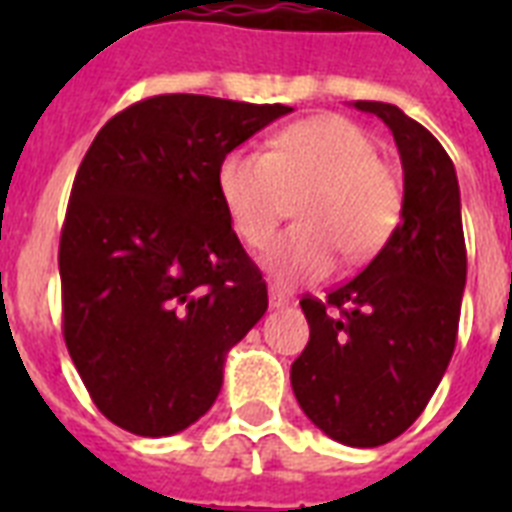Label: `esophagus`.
Masks as SVG:
<instances>
[{
  "label": "esophagus",
  "mask_w": 512,
  "mask_h": 512,
  "mask_svg": "<svg viewBox=\"0 0 512 512\" xmlns=\"http://www.w3.org/2000/svg\"><path fill=\"white\" fill-rule=\"evenodd\" d=\"M268 303H271V308H284V305H289V297L281 289L271 287L268 289Z\"/></svg>",
  "instance_id": "1"
}]
</instances>
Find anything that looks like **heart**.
<instances>
[{"instance_id": "obj_1", "label": "heart", "mask_w": 512, "mask_h": 512, "mask_svg": "<svg viewBox=\"0 0 512 512\" xmlns=\"http://www.w3.org/2000/svg\"><path fill=\"white\" fill-rule=\"evenodd\" d=\"M217 191L233 231L263 247L289 199L297 225L271 241L268 271L284 284L335 268L337 252L358 263L380 252L401 217V185L377 143L345 116L321 114L276 132L265 151L233 148L217 167Z\"/></svg>"}]
</instances>
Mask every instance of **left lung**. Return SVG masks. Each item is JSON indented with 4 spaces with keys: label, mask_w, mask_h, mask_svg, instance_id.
<instances>
[{
    "label": "left lung",
    "mask_w": 512,
    "mask_h": 512,
    "mask_svg": "<svg viewBox=\"0 0 512 512\" xmlns=\"http://www.w3.org/2000/svg\"><path fill=\"white\" fill-rule=\"evenodd\" d=\"M380 116L404 164L401 223L364 271L324 300H300L311 340L292 364L308 420L340 444L372 449L398 438L428 406L457 342L468 252L460 185L444 146L390 103Z\"/></svg>",
    "instance_id": "8db88e82"
}]
</instances>
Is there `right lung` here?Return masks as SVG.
I'll list each match as a JSON object with an SVG mask.
<instances>
[{
  "label": "right lung",
  "instance_id": "1",
  "mask_svg": "<svg viewBox=\"0 0 512 512\" xmlns=\"http://www.w3.org/2000/svg\"><path fill=\"white\" fill-rule=\"evenodd\" d=\"M281 103L154 95L95 135L60 231L63 337L100 412L172 436L215 404L225 353L263 319V273L217 191L223 156Z\"/></svg>",
  "mask_w": 512,
  "mask_h": 512
}]
</instances>
